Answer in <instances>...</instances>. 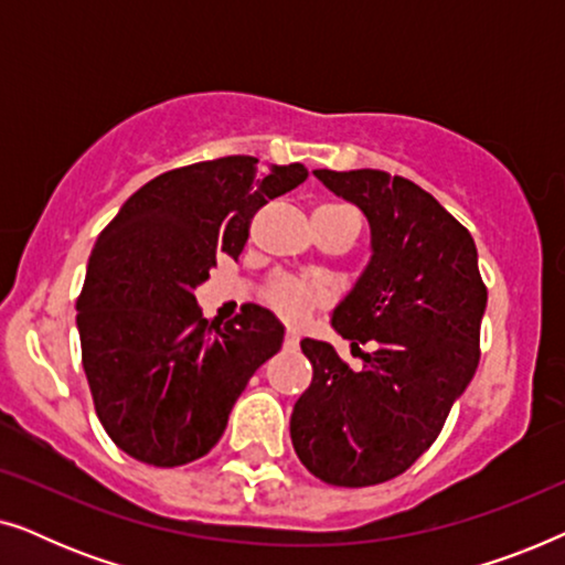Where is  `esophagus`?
<instances>
[{"label": "esophagus", "instance_id": "34e87169", "mask_svg": "<svg viewBox=\"0 0 565 565\" xmlns=\"http://www.w3.org/2000/svg\"><path fill=\"white\" fill-rule=\"evenodd\" d=\"M298 342H300L298 331L296 329H288V334H285V347H292V350H296Z\"/></svg>", "mask_w": 565, "mask_h": 565}]
</instances>
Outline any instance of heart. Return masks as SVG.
Listing matches in <instances>:
<instances>
[{"label": "heart", "mask_w": 565, "mask_h": 565, "mask_svg": "<svg viewBox=\"0 0 565 565\" xmlns=\"http://www.w3.org/2000/svg\"><path fill=\"white\" fill-rule=\"evenodd\" d=\"M327 300V288L319 282H306L298 277H277L267 288V303L285 319L298 321L308 311Z\"/></svg>", "instance_id": "1"}]
</instances>
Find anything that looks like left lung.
Returning a JSON list of instances; mask_svg holds the SVG:
<instances>
[{
    "label": "left lung",
    "mask_w": 565,
    "mask_h": 565,
    "mask_svg": "<svg viewBox=\"0 0 565 565\" xmlns=\"http://www.w3.org/2000/svg\"><path fill=\"white\" fill-rule=\"evenodd\" d=\"M370 223V262L331 313L362 367L303 339L313 381L296 401L298 458L331 486H375L412 468L473 381L486 311L473 236L427 190L377 169L313 172Z\"/></svg>",
    "instance_id": "obj_1"
}]
</instances>
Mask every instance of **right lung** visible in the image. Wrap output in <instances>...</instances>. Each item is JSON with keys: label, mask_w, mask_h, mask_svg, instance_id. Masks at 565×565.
I'll return each instance as SVG.
<instances>
[{"label": "right lung", "mask_w": 565, "mask_h": 565, "mask_svg": "<svg viewBox=\"0 0 565 565\" xmlns=\"http://www.w3.org/2000/svg\"><path fill=\"white\" fill-rule=\"evenodd\" d=\"M303 164L259 172L254 157L172 169L134 192L99 234L76 300L95 412L130 458L174 468L218 443L236 398L280 352L273 311L205 319L195 288L221 254L238 257L252 215L296 190Z\"/></svg>", "instance_id": "add662e5"}]
</instances>
